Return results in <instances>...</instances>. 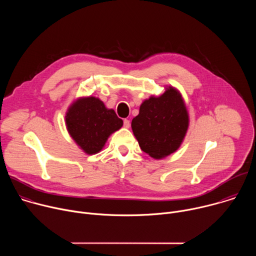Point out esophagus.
<instances>
[{"mask_svg":"<svg viewBox=\"0 0 256 256\" xmlns=\"http://www.w3.org/2000/svg\"><path fill=\"white\" fill-rule=\"evenodd\" d=\"M124 126L126 128H128L130 126V122L128 120H124Z\"/></svg>","mask_w":256,"mask_h":256,"instance_id":"esophagus-1","label":"esophagus"}]
</instances>
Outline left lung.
Here are the masks:
<instances>
[{
    "label": "left lung",
    "mask_w": 256,
    "mask_h": 256,
    "mask_svg": "<svg viewBox=\"0 0 256 256\" xmlns=\"http://www.w3.org/2000/svg\"><path fill=\"white\" fill-rule=\"evenodd\" d=\"M132 128L142 151L154 159L174 153L188 128V112L180 93L173 87L159 97H150L140 106Z\"/></svg>",
    "instance_id": "1"
}]
</instances>
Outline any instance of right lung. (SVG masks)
<instances>
[{
  "mask_svg": "<svg viewBox=\"0 0 256 256\" xmlns=\"http://www.w3.org/2000/svg\"><path fill=\"white\" fill-rule=\"evenodd\" d=\"M124 124L114 109H108L96 97L80 98L72 103L66 114L68 134L80 148L93 155L102 150L112 132Z\"/></svg>",
  "mask_w": 256,
  "mask_h": 256,
  "instance_id": "obj_1",
  "label": "right lung"
}]
</instances>
